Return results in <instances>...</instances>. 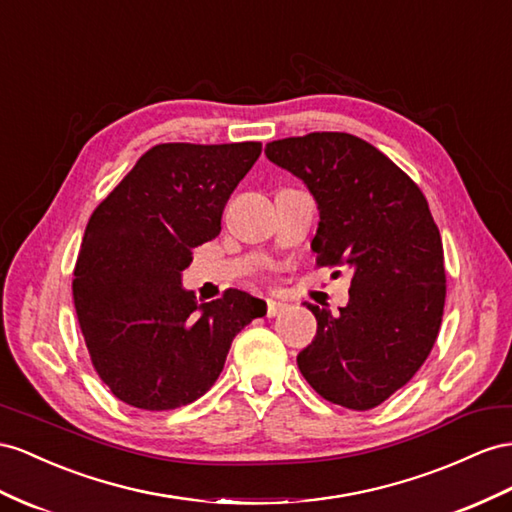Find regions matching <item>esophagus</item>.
Masks as SVG:
<instances>
[{
	"label": "esophagus",
	"mask_w": 512,
	"mask_h": 512,
	"mask_svg": "<svg viewBox=\"0 0 512 512\" xmlns=\"http://www.w3.org/2000/svg\"><path fill=\"white\" fill-rule=\"evenodd\" d=\"M287 309V305L285 303H281V300H268L266 303V313H268V318H272V316H279L281 311H285Z\"/></svg>",
	"instance_id": "esophagus-1"
}]
</instances>
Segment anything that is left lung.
I'll use <instances>...</instances> for the list:
<instances>
[{"label":"left lung","mask_w":512,"mask_h":512,"mask_svg":"<svg viewBox=\"0 0 512 512\" xmlns=\"http://www.w3.org/2000/svg\"><path fill=\"white\" fill-rule=\"evenodd\" d=\"M266 155L318 203L316 264L350 272L339 313L307 303L318 333L298 370L324 400L374 409L411 381L439 335L443 244L426 196L385 153L342 131L274 140Z\"/></svg>","instance_id":"obj_1"}]
</instances>
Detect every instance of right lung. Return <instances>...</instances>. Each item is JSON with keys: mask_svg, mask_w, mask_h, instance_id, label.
Segmentation results:
<instances>
[{"mask_svg": "<svg viewBox=\"0 0 512 512\" xmlns=\"http://www.w3.org/2000/svg\"><path fill=\"white\" fill-rule=\"evenodd\" d=\"M261 142L155 144L90 216L73 303L90 361L116 398L170 411L201 398L233 337L266 303L227 290L199 303L181 287L192 248L214 240Z\"/></svg>", "mask_w": 512, "mask_h": 512, "instance_id": "right-lung-1", "label": "right lung"}]
</instances>
